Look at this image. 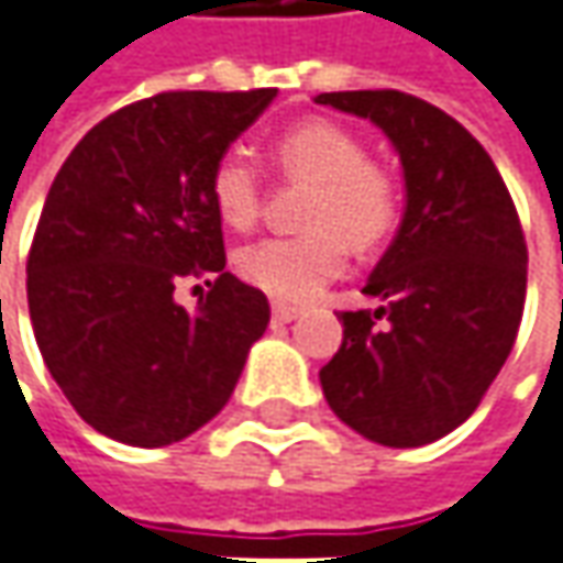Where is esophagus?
Instances as JSON below:
<instances>
[{
    "instance_id": "obj_1",
    "label": "esophagus",
    "mask_w": 563,
    "mask_h": 563,
    "mask_svg": "<svg viewBox=\"0 0 563 563\" xmlns=\"http://www.w3.org/2000/svg\"><path fill=\"white\" fill-rule=\"evenodd\" d=\"M299 314H302V308L299 306H283V302H274V308H271V318H274V321H280V324L296 321Z\"/></svg>"
}]
</instances>
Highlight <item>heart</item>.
<instances>
[{
	"instance_id": "heart-1",
	"label": "heart",
	"mask_w": 563,
	"mask_h": 563,
	"mask_svg": "<svg viewBox=\"0 0 563 563\" xmlns=\"http://www.w3.org/2000/svg\"><path fill=\"white\" fill-rule=\"evenodd\" d=\"M280 176L308 183L302 223L308 230L264 239L239 252L235 267L261 292L280 302L314 299L350 264V242L372 249L400 220V188L387 166L365 157V144L330 119H306L271 144ZM210 205L239 233L261 217V179L239 154H223L210 169Z\"/></svg>"
}]
</instances>
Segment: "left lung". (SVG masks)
<instances>
[{
	"mask_svg": "<svg viewBox=\"0 0 563 563\" xmlns=\"http://www.w3.org/2000/svg\"><path fill=\"white\" fill-rule=\"evenodd\" d=\"M314 103L372 119L406 179L400 233L365 283L378 308L343 311L321 368L330 409L384 448H422L463 426L514 350L526 239L485 147L404 90H336Z\"/></svg>",
	"mask_w": 563,
	"mask_h": 563,
	"instance_id": "left-lung-1",
	"label": "left lung"
}]
</instances>
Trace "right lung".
Wrapping results in <instances>:
<instances>
[{
    "mask_svg": "<svg viewBox=\"0 0 563 563\" xmlns=\"http://www.w3.org/2000/svg\"><path fill=\"white\" fill-rule=\"evenodd\" d=\"M261 90H169L122 107L62 163L27 255L40 355L87 426L163 448L210 422L271 321L227 271L210 169L267 103ZM188 279L199 306L175 302Z\"/></svg>",
    "mask_w": 563,
    "mask_h": 563,
    "instance_id": "right-lung-1",
    "label": "right lung"
}]
</instances>
